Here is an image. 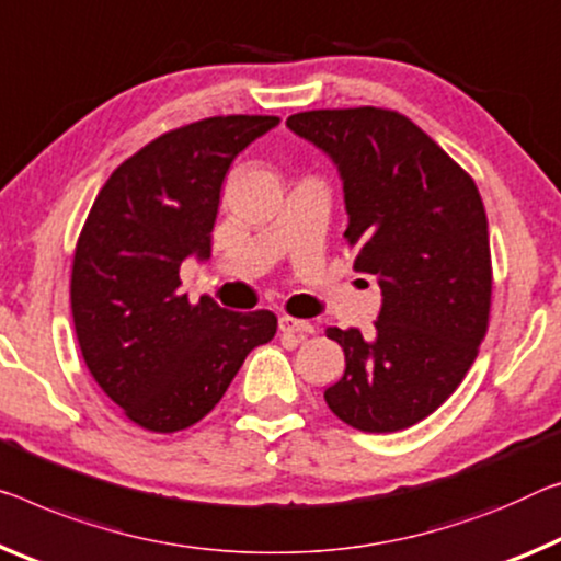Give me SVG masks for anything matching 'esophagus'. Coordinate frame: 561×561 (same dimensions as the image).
Here are the masks:
<instances>
[{
    "label": "esophagus",
    "instance_id": "esophagus-1",
    "mask_svg": "<svg viewBox=\"0 0 561 561\" xmlns=\"http://www.w3.org/2000/svg\"><path fill=\"white\" fill-rule=\"evenodd\" d=\"M279 329H282L284 334H297V336H307V334L314 332V327L309 324V322H305V319H295V317H289V314L279 317Z\"/></svg>",
    "mask_w": 561,
    "mask_h": 561
}]
</instances>
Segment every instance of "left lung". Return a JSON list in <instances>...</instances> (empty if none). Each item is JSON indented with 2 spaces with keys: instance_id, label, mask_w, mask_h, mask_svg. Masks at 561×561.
<instances>
[{
  "instance_id": "8db88e82",
  "label": "left lung",
  "mask_w": 561,
  "mask_h": 561,
  "mask_svg": "<svg viewBox=\"0 0 561 561\" xmlns=\"http://www.w3.org/2000/svg\"><path fill=\"white\" fill-rule=\"evenodd\" d=\"M287 127L340 169L354 270L375 274L371 336L329 327L346 369L324 392L359 432L407 430L447 402L489 327L492 254L472 176L412 119L381 106L291 114Z\"/></svg>"
}]
</instances>
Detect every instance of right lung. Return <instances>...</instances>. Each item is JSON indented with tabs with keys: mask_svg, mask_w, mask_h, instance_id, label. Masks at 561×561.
Masks as SVG:
<instances>
[{
	"mask_svg": "<svg viewBox=\"0 0 561 561\" xmlns=\"http://www.w3.org/2000/svg\"><path fill=\"white\" fill-rule=\"evenodd\" d=\"M279 117L227 114L164 131L114 169L72 262V317L87 369L127 420L182 432L225 397L247 354L277 332L270 309L192 305L180 266L211 252L229 164Z\"/></svg>",
	"mask_w": 561,
	"mask_h": 561,
	"instance_id": "obj_1",
	"label": "right lung"
}]
</instances>
